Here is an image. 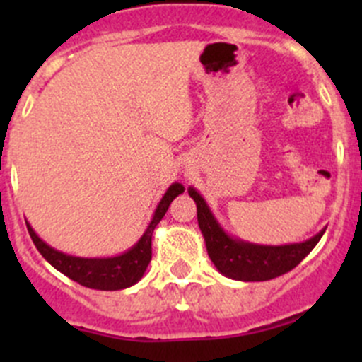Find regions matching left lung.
<instances>
[{"mask_svg":"<svg viewBox=\"0 0 362 362\" xmlns=\"http://www.w3.org/2000/svg\"><path fill=\"white\" fill-rule=\"evenodd\" d=\"M189 196L198 206V224L206 243L208 255L215 268L224 276L242 282H262L272 280L296 268L313 247L322 238L324 231L317 233L313 238L291 245H255V243L242 242L231 238L218 226L203 196L196 189L189 187Z\"/></svg>","mask_w":362,"mask_h":362,"instance_id":"1","label":"left lung"}]
</instances>
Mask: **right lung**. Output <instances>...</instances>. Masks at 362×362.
Segmentation results:
<instances>
[{
  "label": "right lung",
  "mask_w": 362,
  "mask_h": 362,
  "mask_svg": "<svg viewBox=\"0 0 362 362\" xmlns=\"http://www.w3.org/2000/svg\"><path fill=\"white\" fill-rule=\"evenodd\" d=\"M184 192V185L175 182L170 185L166 194L163 196L158 208L154 211L151 224L145 229L144 236L138 240L136 245L131 247L129 250L124 254L115 255V257H75V255L63 254V252L52 249L47 245L35 231L31 226L28 224L29 236H31L33 243L38 249L40 254L63 275L68 279L75 280L80 286L89 287V289L98 291H120L126 287L134 286L138 280L144 276L145 269H147L148 262L152 259V233H154L156 226L159 224L160 218L166 214L168 206L171 202L177 198L178 194Z\"/></svg>",
  "instance_id": "obj_1"
}]
</instances>
